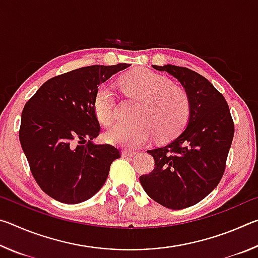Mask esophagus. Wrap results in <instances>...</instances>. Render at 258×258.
<instances>
[{
	"label": "esophagus",
	"instance_id": "1",
	"mask_svg": "<svg viewBox=\"0 0 258 258\" xmlns=\"http://www.w3.org/2000/svg\"><path fill=\"white\" fill-rule=\"evenodd\" d=\"M138 152L134 151V150H128V149H125L123 150V152H121V155H123L124 157H133L137 155Z\"/></svg>",
	"mask_w": 258,
	"mask_h": 258
}]
</instances>
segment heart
I'll use <instances>...</instances> for the list:
<instances>
[{
	"mask_svg": "<svg viewBox=\"0 0 258 258\" xmlns=\"http://www.w3.org/2000/svg\"><path fill=\"white\" fill-rule=\"evenodd\" d=\"M120 86L126 97L140 101L133 124L118 123L106 134L108 142L125 148L145 146L156 134L167 141L185 127L191 103L186 91L148 69H134L123 76ZM93 109L100 123L109 126L116 117L115 95L110 86L98 87Z\"/></svg>",
	"mask_w": 258,
	"mask_h": 258,
	"instance_id": "heart-1",
	"label": "heart"
}]
</instances>
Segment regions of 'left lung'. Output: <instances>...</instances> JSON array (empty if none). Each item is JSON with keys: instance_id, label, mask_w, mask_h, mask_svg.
<instances>
[{"instance_id": "8db88e82", "label": "left lung", "mask_w": 258, "mask_h": 258, "mask_svg": "<svg viewBox=\"0 0 258 258\" xmlns=\"http://www.w3.org/2000/svg\"><path fill=\"white\" fill-rule=\"evenodd\" d=\"M175 77L189 94L191 110L184 131L165 147L148 150L154 171L140 176L147 195L164 207L194 206L223 176L234 124L225 99L213 84L185 67L152 66Z\"/></svg>"}]
</instances>
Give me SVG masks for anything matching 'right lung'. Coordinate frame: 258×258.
<instances>
[{
	"label": "right lung",
	"instance_id": "add662e5",
	"mask_svg": "<svg viewBox=\"0 0 258 258\" xmlns=\"http://www.w3.org/2000/svg\"><path fill=\"white\" fill-rule=\"evenodd\" d=\"M130 64L83 67L46 81L25 104L19 140L41 189L63 204L90 199L106 182L120 151L95 145L93 109L99 85Z\"/></svg>",
	"mask_w": 258,
	"mask_h": 258
}]
</instances>
